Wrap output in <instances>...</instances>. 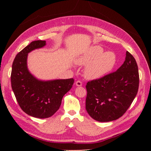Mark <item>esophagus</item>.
I'll return each mask as SVG.
<instances>
[{
    "label": "esophagus",
    "instance_id": "1",
    "mask_svg": "<svg viewBox=\"0 0 151 151\" xmlns=\"http://www.w3.org/2000/svg\"><path fill=\"white\" fill-rule=\"evenodd\" d=\"M75 85L77 86H81L82 85H83V83H82V82H81L80 81H77L75 83Z\"/></svg>",
    "mask_w": 151,
    "mask_h": 151
}]
</instances>
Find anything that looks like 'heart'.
I'll return each mask as SVG.
<instances>
[{
	"instance_id": "b5f03b06",
	"label": "heart",
	"mask_w": 151,
	"mask_h": 151,
	"mask_svg": "<svg viewBox=\"0 0 151 151\" xmlns=\"http://www.w3.org/2000/svg\"><path fill=\"white\" fill-rule=\"evenodd\" d=\"M75 62L79 66H86L84 76L89 80L99 79L111 72L116 63L113 52H105L99 45H92L85 48L76 57Z\"/></svg>"
}]
</instances>
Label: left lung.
Returning <instances> with one entry per match:
<instances>
[{
  "instance_id": "8db88e82",
  "label": "left lung",
  "mask_w": 151,
  "mask_h": 151,
  "mask_svg": "<svg viewBox=\"0 0 151 151\" xmlns=\"http://www.w3.org/2000/svg\"><path fill=\"white\" fill-rule=\"evenodd\" d=\"M139 84L137 62L127 51L124 62L116 71L86 84L88 114L99 122L118 119L131 106L137 94Z\"/></svg>"
}]
</instances>
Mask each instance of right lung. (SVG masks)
Instances as JSON below:
<instances>
[{
	"mask_svg": "<svg viewBox=\"0 0 151 151\" xmlns=\"http://www.w3.org/2000/svg\"><path fill=\"white\" fill-rule=\"evenodd\" d=\"M46 45L45 40H35L18 53L11 76L12 91L20 108L29 115L39 119L48 118L59 109L63 96L74 83L73 78L40 80L30 72L28 54Z\"/></svg>",
	"mask_w": 151,
	"mask_h": 151,
	"instance_id": "1",
	"label": "right lung"
}]
</instances>
